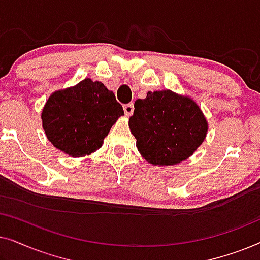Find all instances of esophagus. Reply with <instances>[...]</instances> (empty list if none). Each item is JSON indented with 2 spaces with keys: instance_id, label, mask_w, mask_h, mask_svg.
I'll use <instances>...</instances> for the list:
<instances>
[{
  "instance_id": "obj_1",
  "label": "esophagus",
  "mask_w": 260,
  "mask_h": 260,
  "mask_svg": "<svg viewBox=\"0 0 260 260\" xmlns=\"http://www.w3.org/2000/svg\"><path fill=\"white\" fill-rule=\"evenodd\" d=\"M124 112H125L126 117H130L134 113V104H126L124 105Z\"/></svg>"
}]
</instances>
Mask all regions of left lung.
<instances>
[{
  "label": "left lung",
  "mask_w": 260,
  "mask_h": 260,
  "mask_svg": "<svg viewBox=\"0 0 260 260\" xmlns=\"http://www.w3.org/2000/svg\"><path fill=\"white\" fill-rule=\"evenodd\" d=\"M129 127L145 161L154 166H173L200 147L208 123L193 99L163 90L148 92L147 98L135 102Z\"/></svg>",
  "instance_id": "obj_1"
}]
</instances>
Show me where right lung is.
<instances>
[{
  "label": "right lung",
  "mask_w": 260,
  "mask_h": 260,
  "mask_svg": "<svg viewBox=\"0 0 260 260\" xmlns=\"http://www.w3.org/2000/svg\"><path fill=\"white\" fill-rule=\"evenodd\" d=\"M122 105L101 81L86 78L76 86L55 91L42 109L46 136L56 149L83 157L103 145L120 116Z\"/></svg>",
  "instance_id": "obj_1"
}]
</instances>
